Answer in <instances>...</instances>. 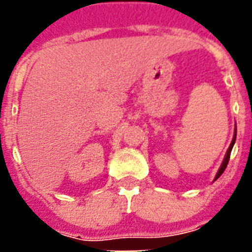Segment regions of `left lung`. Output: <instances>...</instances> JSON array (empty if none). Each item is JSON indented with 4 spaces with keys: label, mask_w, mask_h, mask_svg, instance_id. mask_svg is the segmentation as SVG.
<instances>
[{
    "label": "left lung",
    "mask_w": 252,
    "mask_h": 252,
    "mask_svg": "<svg viewBox=\"0 0 252 252\" xmlns=\"http://www.w3.org/2000/svg\"><path fill=\"white\" fill-rule=\"evenodd\" d=\"M235 140H236V135H235V137H233L232 143H231V146H229V148H228L227 155H225V158H224V162H222L221 167H220V170H219V173H217V175H216V180H217V178H219V177H220V175L222 174V173H224V170H225V167H227L228 160H229V157H231V151H232L233 144H235Z\"/></svg>",
    "instance_id": "8db88e82"
}]
</instances>
